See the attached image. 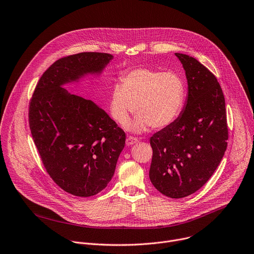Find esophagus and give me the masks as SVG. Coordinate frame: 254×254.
<instances>
[{"label":"esophagus","instance_id":"esophagus-1","mask_svg":"<svg viewBox=\"0 0 254 254\" xmlns=\"http://www.w3.org/2000/svg\"><path fill=\"white\" fill-rule=\"evenodd\" d=\"M137 141H138L137 138H135V137H133V136H128V137L127 138V140H126V143H127V145H132V144L136 143Z\"/></svg>","mask_w":254,"mask_h":254}]
</instances>
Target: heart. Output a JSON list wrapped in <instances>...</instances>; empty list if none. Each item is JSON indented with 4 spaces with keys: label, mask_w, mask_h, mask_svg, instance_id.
Instances as JSON below:
<instances>
[{
    "label": "heart",
    "mask_w": 254,
    "mask_h": 254,
    "mask_svg": "<svg viewBox=\"0 0 254 254\" xmlns=\"http://www.w3.org/2000/svg\"><path fill=\"white\" fill-rule=\"evenodd\" d=\"M186 93V83L180 74L139 67L124 75L122 83L115 84L110 111L121 126L127 125L135 111L137 117L129 126L134 132L145 131L150 127L163 128L181 115Z\"/></svg>",
    "instance_id": "heart-1"
}]
</instances>
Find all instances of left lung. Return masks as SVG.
<instances>
[{"mask_svg": "<svg viewBox=\"0 0 254 254\" xmlns=\"http://www.w3.org/2000/svg\"><path fill=\"white\" fill-rule=\"evenodd\" d=\"M188 80V96L179 118L150 137L149 180L165 196L182 198L213 175L227 146L222 90L212 72L196 59L176 53Z\"/></svg>", "mask_w": 254, "mask_h": 254, "instance_id": "1", "label": "left lung"}]
</instances>
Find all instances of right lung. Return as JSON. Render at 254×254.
<instances>
[{"label": "right lung", "mask_w": 254, "mask_h": 254, "mask_svg": "<svg viewBox=\"0 0 254 254\" xmlns=\"http://www.w3.org/2000/svg\"><path fill=\"white\" fill-rule=\"evenodd\" d=\"M113 59L105 53H79L58 60L41 76L30 103V128L46 170L75 196H93L106 189L126 133L100 106L64 87L102 75Z\"/></svg>", "instance_id": "1"}]
</instances>
